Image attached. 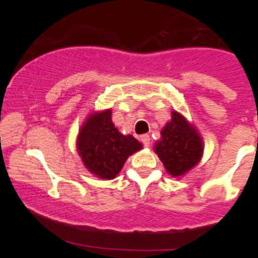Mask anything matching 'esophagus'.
I'll return each mask as SVG.
<instances>
[{"instance_id":"obj_1","label":"esophagus","mask_w":258,"mask_h":258,"mask_svg":"<svg viewBox=\"0 0 258 258\" xmlns=\"http://www.w3.org/2000/svg\"><path fill=\"white\" fill-rule=\"evenodd\" d=\"M140 140H141V142L143 143V146L144 147H149V144H150V136L149 135H142L140 137Z\"/></svg>"}]
</instances>
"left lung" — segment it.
<instances>
[{"label": "left lung", "mask_w": 258, "mask_h": 258, "mask_svg": "<svg viewBox=\"0 0 258 258\" xmlns=\"http://www.w3.org/2000/svg\"><path fill=\"white\" fill-rule=\"evenodd\" d=\"M161 135L155 151L169 174L182 176L197 164L203 153L202 140L181 114L172 112L171 121L162 129Z\"/></svg>", "instance_id": "obj_1"}]
</instances>
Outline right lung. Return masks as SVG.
Segmentation results:
<instances>
[{
  "label": "right lung",
  "instance_id": "right-lung-1",
  "mask_svg": "<svg viewBox=\"0 0 258 258\" xmlns=\"http://www.w3.org/2000/svg\"><path fill=\"white\" fill-rule=\"evenodd\" d=\"M142 149L132 135H122L111 121V111L91 115L81 128L77 150L84 165L97 177L111 179L130 155Z\"/></svg>",
  "mask_w": 258,
  "mask_h": 258
}]
</instances>
